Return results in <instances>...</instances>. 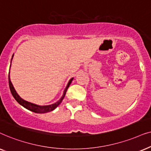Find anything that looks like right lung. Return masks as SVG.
I'll use <instances>...</instances> for the list:
<instances>
[{
	"mask_svg": "<svg viewBox=\"0 0 151 151\" xmlns=\"http://www.w3.org/2000/svg\"><path fill=\"white\" fill-rule=\"evenodd\" d=\"M12 57H13V56H12ZM8 78H9V88H10V91H11L12 94L14 98L17 100V101L18 102V103H19V104H21V106H23L24 108H27V110H31V111H32V112H36V113H46V112L52 111L53 110H55V108L61 103V101H63L64 97H65V95L66 94V92H67L68 88H69L70 83H72V80H73V78H72V79L70 80V81L68 84L67 87L65 88V90H64L63 96H62V97L60 99V100H59V101H58L57 102H56V103H55V104H51V105L41 106L36 105V104H32V103H30V102H28L27 101H25V100H23L22 98L20 97L19 94H17V92H16V90L14 89V86L12 85V83L11 81H10L9 74V77Z\"/></svg>",
	"mask_w": 151,
	"mask_h": 151,
	"instance_id": "add662e5",
	"label": "right lung"
}]
</instances>
